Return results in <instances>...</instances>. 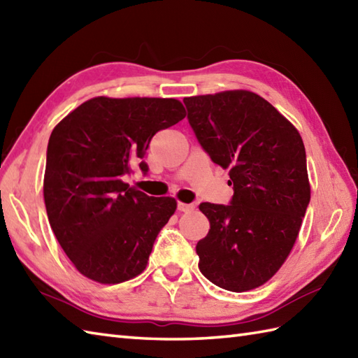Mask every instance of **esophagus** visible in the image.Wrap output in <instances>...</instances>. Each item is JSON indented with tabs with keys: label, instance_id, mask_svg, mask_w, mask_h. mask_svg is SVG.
Returning a JSON list of instances; mask_svg holds the SVG:
<instances>
[{
	"label": "esophagus",
	"instance_id": "obj_1",
	"mask_svg": "<svg viewBox=\"0 0 358 358\" xmlns=\"http://www.w3.org/2000/svg\"><path fill=\"white\" fill-rule=\"evenodd\" d=\"M194 204H187V203H181V201H178V204H177V209L180 210V212H191V210H194Z\"/></svg>",
	"mask_w": 358,
	"mask_h": 358
}]
</instances>
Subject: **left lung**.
Masks as SVG:
<instances>
[{"label": "left lung", "instance_id": "obj_1", "mask_svg": "<svg viewBox=\"0 0 358 358\" xmlns=\"http://www.w3.org/2000/svg\"><path fill=\"white\" fill-rule=\"evenodd\" d=\"M187 120L212 162L229 169V204L201 203L210 229L199 268L226 291L266 283L285 263L310 200L299 131L260 95L227 90L185 98Z\"/></svg>", "mask_w": 358, "mask_h": 358}]
</instances>
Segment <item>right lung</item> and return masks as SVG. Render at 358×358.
<instances>
[{"label":"right lung","mask_w":358,"mask_h":358,"mask_svg":"<svg viewBox=\"0 0 358 358\" xmlns=\"http://www.w3.org/2000/svg\"><path fill=\"white\" fill-rule=\"evenodd\" d=\"M186 110L173 98L96 96L53 129L48 144L44 203L53 234L83 275L104 285L138 275L163 226L177 209L123 181L143 162L158 131Z\"/></svg>","instance_id":"right-lung-1"}]
</instances>
